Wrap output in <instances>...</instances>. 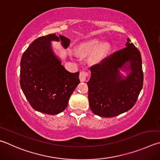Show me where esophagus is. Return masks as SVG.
Here are the masks:
<instances>
[{
    "label": "esophagus",
    "mask_w": 160,
    "mask_h": 160,
    "mask_svg": "<svg viewBox=\"0 0 160 160\" xmlns=\"http://www.w3.org/2000/svg\"><path fill=\"white\" fill-rule=\"evenodd\" d=\"M88 72L84 71H80V75H79V78H80V82H85V81L86 80L87 77H88Z\"/></svg>",
    "instance_id": "esophagus-1"
}]
</instances>
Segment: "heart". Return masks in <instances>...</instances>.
<instances>
[{"label":"heart","instance_id":"heart-1","mask_svg":"<svg viewBox=\"0 0 160 160\" xmlns=\"http://www.w3.org/2000/svg\"><path fill=\"white\" fill-rule=\"evenodd\" d=\"M101 46V42L98 40H94L84 46L83 50L87 52H92L97 50Z\"/></svg>","mask_w":160,"mask_h":160}]
</instances>
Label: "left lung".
<instances>
[{
  "label": "left lung",
  "mask_w": 160,
  "mask_h": 160,
  "mask_svg": "<svg viewBox=\"0 0 160 160\" xmlns=\"http://www.w3.org/2000/svg\"><path fill=\"white\" fill-rule=\"evenodd\" d=\"M130 42L128 38L125 48L90 67L88 98L95 115L115 117L128 111L137 101L143 84L142 59L140 52ZM122 68L130 71L127 77L121 76Z\"/></svg>",
  "instance_id": "8db88e82"
}]
</instances>
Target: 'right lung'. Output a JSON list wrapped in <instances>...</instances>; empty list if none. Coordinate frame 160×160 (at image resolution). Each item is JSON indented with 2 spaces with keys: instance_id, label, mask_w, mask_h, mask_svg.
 <instances>
[{
  "instance_id": "add662e5",
  "label": "right lung",
  "mask_w": 160,
  "mask_h": 160,
  "mask_svg": "<svg viewBox=\"0 0 160 160\" xmlns=\"http://www.w3.org/2000/svg\"><path fill=\"white\" fill-rule=\"evenodd\" d=\"M59 41L67 48L71 40L59 35L39 37L24 52L20 62V86L37 111L48 115L62 112L80 83L79 72L66 70L54 54L51 41Z\"/></svg>"
}]
</instances>
